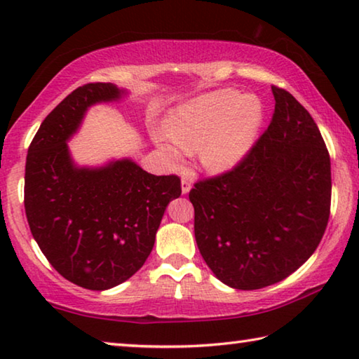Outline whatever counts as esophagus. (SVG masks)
<instances>
[{"mask_svg": "<svg viewBox=\"0 0 359 359\" xmlns=\"http://www.w3.org/2000/svg\"><path fill=\"white\" fill-rule=\"evenodd\" d=\"M190 190H191V180L188 179L187 175H184V177H182V193L187 194Z\"/></svg>", "mask_w": 359, "mask_h": 359, "instance_id": "esophagus-1", "label": "esophagus"}]
</instances>
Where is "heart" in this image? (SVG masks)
<instances>
[{"label": "heart", "mask_w": 359, "mask_h": 359, "mask_svg": "<svg viewBox=\"0 0 359 359\" xmlns=\"http://www.w3.org/2000/svg\"><path fill=\"white\" fill-rule=\"evenodd\" d=\"M263 118L264 107L258 96L218 90L180 107L169 121V136L158 133L156 142L174 161L180 160L184 150L199 149L205 168L226 171L250 151Z\"/></svg>", "instance_id": "heart-1"}]
</instances>
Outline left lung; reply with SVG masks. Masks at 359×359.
Listing matches in <instances>:
<instances>
[{"mask_svg": "<svg viewBox=\"0 0 359 359\" xmlns=\"http://www.w3.org/2000/svg\"><path fill=\"white\" fill-rule=\"evenodd\" d=\"M271 88V123L244 160L188 194L199 252L238 290L293 274L318 247L331 212V160L318 126L293 95Z\"/></svg>", "mask_w": 359, "mask_h": 359, "instance_id": "left-lung-1", "label": "left lung"}]
</instances>
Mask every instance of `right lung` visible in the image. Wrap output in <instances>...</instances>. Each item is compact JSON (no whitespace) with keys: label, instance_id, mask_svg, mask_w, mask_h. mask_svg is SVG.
Segmentation results:
<instances>
[{"label":"right lung","instance_id":"right-lung-1","mask_svg":"<svg viewBox=\"0 0 359 359\" xmlns=\"http://www.w3.org/2000/svg\"><path fill=\"white\" fill-rule=\"evenodd\" d=\"M112 83H85L42 121L28 147L25 212L34 241L66 280L109 290L136 274L155 244L179 175H154L131 160L76 168L66 141L87 107L118 100Z\"/></svg>","mask_w":359,"mask_h":359}]
</instances>
